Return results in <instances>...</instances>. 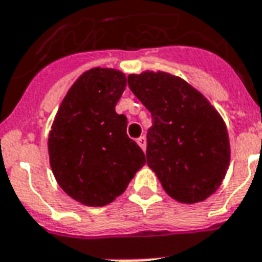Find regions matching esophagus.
I'll return each instance as SVG.
<instances>
[{
	"instance_id": "34e87169",
	"label": "esophagus",
	"mask_w": 262,
	"mask_h": 262,
	"mask_svg": "<svg viewBox=\"0 0 262 262\" xmlns=\"http://www.w3.org/2000/svg\"><path fill=\"white\" fill-rule=\"evenodd\" d=\"M137 144L141 147V150L143 151H146V147H147V141H146V137L144 136H141L137 139Z\"/></svg>"
}]
</instances>
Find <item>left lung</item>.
I'll return each instance as SVG.
<instances>
[{
  "label": "left lung",
  "instance_id": "1",
  "mask_svg": "<svg viewBox=\"0 0 262 262\" xmlns=\"http://www.w3.org/2000/svg\"><path fill=\"white\" fill-rule=\"evenodd\" d=\"M127 83L151 112L147 165L164 190L183 204L208 199L220 189L230 161L222 116L199 90L166 72L133 73Z\"/></svg>",
  "mask_w": 262,
  "mask_h": 262
}]
</instances>
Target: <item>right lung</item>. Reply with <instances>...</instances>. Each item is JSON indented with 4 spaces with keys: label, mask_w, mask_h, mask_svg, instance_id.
<instances>
[{
    "label": "right lung",
    "mask_w": 262,
    "mask_h": 262,
    "mask_svg": "<svg viewBox=\"0 0 262 262\" xmlns=\"http://www.w3.org/2000/svg\"><path fill=\"white\" fill-rule=\"evenodd\" d=\"M126 83L125 73L111 68L84 72L62 100L48 135L58 185L87 207L112 203L146 164L143 150L126 135V116L115 111Z\"/></svg>",
    "instance_id": "right-lung-1"
}]
</instances>
